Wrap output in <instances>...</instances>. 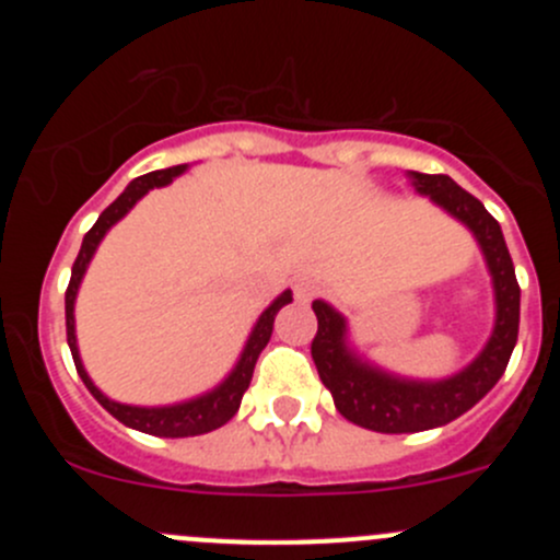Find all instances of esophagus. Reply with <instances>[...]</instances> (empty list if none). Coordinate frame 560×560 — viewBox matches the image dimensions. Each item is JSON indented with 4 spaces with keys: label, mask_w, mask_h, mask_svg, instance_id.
Listing matches in <instances>:
<instances>
[{
    "label": "esophagus",
    "mask_w": 560,
    "mask_h": 560,
    "mask_svg": "<svg viewBox=\"0 0 560 560\" xmlns=\"http://www.w3.org/2000/svg\"><path fill=\"white\" fill-rule=\"evenodd\" d=\"M316 295H319V287H316L312 279H301V281H298V284H295V298H298V301H301V303L314 301Z\"/></svg>",
    "instance_id": "1"
}]
</instances>
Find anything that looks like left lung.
Here are the masks:
<instances>
[{"mask_svg":"<svg viewBox=\"0 0 560 560\" xmlns=\"http://www.w3.org/2000/svg\"><path fill=\"white\" fill-rule=\"evenodd\" d=\"M420 195H431L439 206L471 228L482 246L495 287V330L485 352L453 380L422 385L404 382L382 371L369 369L352 358L343 343V319L327 303L314 301L316 336L312 341V358L319 371L322 385L332 393L336 409L349 422L376 433H417L453 422L463 411L471 409L490 387L501 380L512 349L517 343L521 327V284L515 279L510 248L504 244L499 222L485 211L482 202L455 184L450 175L411 173Z\"/></svg>","mask_w":560,"mask_h":560,"instance_id":"obj_1","label":"left lung"}]
</instances>
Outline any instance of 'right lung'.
<instances>
[{"instance_id": "1", "label": "right lung", "mask_w": 560, "mask_h": 560, "mask_svg": "<svg viewBox=\"0 0 560 560\" xmlns=\"http://www.w3.org/2000/svg\"><path fill=\"white\" fill-rule=\"evenodd\" d=\"M184 171H186V165H175V167H167V171L140 175V178H135L132 184H129L127 189H124L121 195H118L116 200H113L110 206L100 213V219L94 222V228L89 230L86 238H83L75 262H72L70 284H67V292H65L67 343H70L72 360H75V369H78V374H81L83 385L89 387V393H92L94 398L103 404V409L110 411L118 422L135 428V431H143V433H151V436H162V439L200 436V433L217 431V428H222L224 422L233 420V415L238 411L241 398H244L248 382H252L254 365H257L259 352L268 347L270 332H273L276 314H279L281 306H287V303L292 301L290 292H284V295L276 298V301L270 303V308H265V314L259 316L257 327H254L252 336H248V343H246L244 354H241V360H238V365H235L233 374L224 380V385H219L213 393L202 395V398H195V400H189V404H178V406H162V409H140V406L116 404V400L105 398V395L92 385V380H89L86 371H83L81 358H78V343H75V316H72V308H75L78 284H81L83 273H86L89 259H92L94 248H97L100 241H103V235L107 233V230H110L113 224H116L118 219H121L124 213H127L129 208H132L135 202L145 195V191L154 189V186L171 184L175 175L184 173Z\"/></svg>"}]
</instances>
